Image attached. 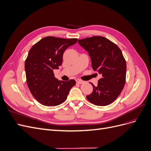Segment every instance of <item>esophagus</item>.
I'll return each mask as SVG.
<instances>
[{
    "instance_id": "34e87169",
    "label": "esophagus",
    "mask_w": 151,
    "mask_h": 151,
    "mask_svg": "<svg viewBox=\"0 0 151 151\" xmlns=\"http://www.w3.org/2000/svg\"><path fill=\"white\" fill-rule=\"evenodd\" d=\"M76 83H77V84H83V83H84V81H83V80H81V79H77V80L76 81Z\"/></svg>"
}]
</instances>
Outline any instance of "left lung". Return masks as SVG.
I'll list each match as a JSON object with an SVG mask.
<instances>
[{
  "label": "left lung",
  "mask_w": 151,
  "mask_h": 151,
  "mask_svg": "<svg viewBox=\"0 0 151 151\" xmlns=\"http://www.w3.org/2000/svg\"><path fill=\"white\" fill-rule=\"evenodd\" d=\"M78 43L89 53L91 65L102 77L86 98L96 106H106L118 98L124 88L127 65L121 50L108 39L99 36L79 40Z\"/></svg>",
  "instance_id": "left-lung-1"
}]
</instances>
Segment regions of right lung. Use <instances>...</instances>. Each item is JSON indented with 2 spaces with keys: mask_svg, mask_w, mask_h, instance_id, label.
<instances>
[{
  "mask_svg": "<svg viewBox=\"0 0 151 151\" xmlns=\"http://www.w3.org/2000/svg\"><path fill=\"white\" fill-rule=\"evenodd\" d=\"M77 38L65 39L47 36L35 44L25 60L26 83L34 98L43 105L55 106L64 102L74 79L58 81L53 70L62 65L65 50L76 43Z\"/></svg>",
  "mask_w": 151,
  "mask_h": 151,
  "instance_id": "add662e5",
  "label": "right lung"
}]
</instances>
